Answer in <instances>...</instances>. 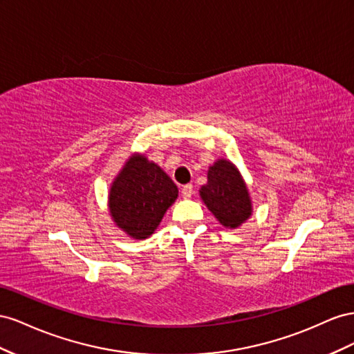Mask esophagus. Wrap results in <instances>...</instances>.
<instances>
[{
  "instance_id": "obj_1",
  "label": "esophagus",
  "mask_w": 354,
  "mask_h": 354,
  "mask_svg": "<svg viewBox=\"0 0 354 354\" xmlns=\"http://www.w3.org/2000/svg\"><path fill=\"white\" fill-rule=\"evenodd\" d=\"M180 193H183L184 198H189L191 196H193V185H191V184L184 185L183 188H180Z\"/></svg>"
}]
</instances>
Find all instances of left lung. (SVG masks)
Segmentation results:
<instances>
[{
  "mask_svg": "<svg viewBox=\"0 0 354 354\" xmlns=\"http://www.w3.org/2000/svg\"><path fill=\"white\" fill-rule=\"evenodd\" d=\"M200 197L215 218L227 228H237L252 215L249 191L239 169L228 160L215 161L207 170V184Z\"/></svg>",
  "mask_w": 354,
  "mask_h": 354,
  "instance_id": "obj_1",
  "label": "left lung"
}]
</instances>
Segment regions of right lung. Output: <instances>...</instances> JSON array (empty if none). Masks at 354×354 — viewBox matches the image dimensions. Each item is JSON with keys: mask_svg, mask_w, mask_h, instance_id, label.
Instances as JSON below:
<instances>
[{"mask_svg": "<svg viewBox=\"0 0 354 354\" xmlns=\"http://www.w3.org/2000/svg\"><path fill=\"white\" fill-rule=\"evenodd\" d=\"M176 197L178 187L161 167L133 154L111 185L109 214L126 234L142 240L154 233Z\"/></svg>", "mask_w": 354, "mask_h": 354, "instance_id": "obj_1", "label": "right lung"}]
</instances>
